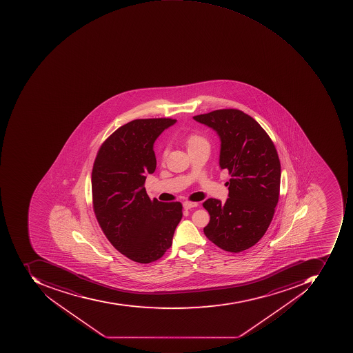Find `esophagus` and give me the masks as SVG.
<instances>
[{
  "label": "esophagus",
  "mask_w": 353,
  "mask_h": 353,
  "mask_svg": "<svg viewBox=\"0 0 353 353\" xmlns=\"http://www.w3.org/2000/svg\"><path fill=\"white\" fill-rule=\"evenodd\" d=\"M199 205V203H194V201H185L183 203V208H185V210H190L192 209V208H195Z\"/></svg>",
  "instance_id": "esophagus-1"
}]
</instances>
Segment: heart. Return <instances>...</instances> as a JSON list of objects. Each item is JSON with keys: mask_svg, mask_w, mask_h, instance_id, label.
<instances>
[{"mask_svg": "<svg viewBox=\"0 0 353 353\" xmlns=\"http://www.w3.org/2000/svg\"><path fill=\"white\" fill-rule=\"evenodd\" d=\"M203 144H208L207 139L205 137L201 136L199 134H192L188 136L185 139V145H187L188 150H192V148H197V146L203 145ZM163 158L166 156V150H164Z\"/></svg>", "mask_w": 353, "mask_h": 353, "instance_id": "b5f03b06", "label": "heart"}]
</instances>
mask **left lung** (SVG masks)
<instances>
[{"label": "left lung", "mask_w": 353, "mask_h": 353, "mask_svg": "<svg viewBox=\"0 0 353 353\" xmlns=\"http://www.w3.org/2000/svg\"><path fill=\"white\" fill-rule=\"evenodd\" d=\"M221 138L219 165L231 176L226 203L209 199L205 236L223 250L241 252L256 245L272 223L280 195L281 164L274 142L262 126L239 109L195 115Z\"/></svg>", "instance_id": "8db88e82"}]
</instances>
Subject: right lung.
Wrapping results in <instances>:
<instances>
[{"label": "right lung", "mask_w": 353, "mask_h": 353, "mask_svg": "<svg viewBox=\"0 0 353 353\" xmlns=\"http://www.w3.org/2000/svg\"><path fill=\"white\" fill-rule=\"evenodd\" d=\"M168 118L139 119L123 125L101 144L93 163L92 205L99 227L117 250L148 264L172 246L182 217L179 201L162 203L146 193V174L156 170L152 145Z\"/></svg>", "instance_id": "right-lung-1"}]
</instances>
